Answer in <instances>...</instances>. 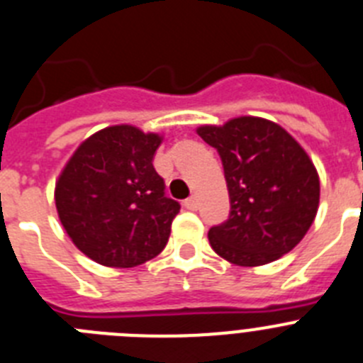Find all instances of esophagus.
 Listing matches in <instances>:
<instances>
[{
	"instance_id": "1",
	"label": "esophagus",
	"mask_w": 363,
	"mask_h": 363,
	"mask_svg": "<svg viewBox=\"0 0 363 363\" xmlns=\"http://www.w3.org/2000/svg\"><path fill=\"white\" fill-rule=\"evenodd\" d=\"M184 205L187 207V209L196 211L198 207H200V201H198V196H191V198H187V200L184 201Z\"/></svg>"
}]
</instances>
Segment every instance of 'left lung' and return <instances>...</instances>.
<instances>
[{
  "label": "left lung",
  "instance_id": "1",
  "mask_svg": "<svg viewBox=\"0 0 363 363\" xmlns=\"http://www.w3.org/2000/svg\"><path fill=\"white\" fill-rule=\"evenodd\" d=\"M198 134L220 154L229 189V218L209 230L214 252L256 267L293 251L320 203L318 172L300 143L278 123L255 116L203 125Z\"/></svg>",
  "mask_w": 363,
  "mask_h": 363
}]
</instances>
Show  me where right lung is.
<instances>
[{"mask_svg":"<svg viewBox=\"0 0 363 363\" xmlns=\"http://www.w3.org/2000/svg\"><path fill=\"white\" fill-rule=\"evenodd\" d=\"M160 143V134L133 125L107 127L86 138L57 178L60 221L96 264L136 267L167 245L179 203L154 171Z\"/></svg>","mask_w":363,"mask_h":363,"instance_id":"add662e5","label":"right lung"}]
</instances>
